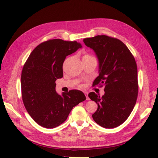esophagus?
Listing matches in <instances>:
<instances>
[{
  "instance_id": "obj_1",
  "label": "esophagus",
  "mask_w": 158,
  "mask_h": 158,
  "mask_svg": "<svg viewBox=\"0 0 158 158\" xmlns=\"http://www.w3.org/2000/svg\"><path fill=\"white\" fill-rule=\"evenodd\" d=\"M84 94H85V95L87 100H89V97H88V93H87V92H84Z\"/></svg>"
}]
</instances>
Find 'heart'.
<instances>
[{
  "mask_svg": "<svg viewBox=\"0 0 158 158\" xmlns=\"http://www.w3.org/2000/svg\"><path fill=\"white\" fill-rule=\"evenodd\" d=\"M89 57H93V56H91V55H89V54H87V53H85V52L83 54V58H89Z\"/></svg>",
  "mask_w": 158,
  "mask_h": 158,
  "instance_id": "heart-1",
  "label": "heart"
}]
</instances>
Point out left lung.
<instances>
[{"label":"left lung","instance_id":"left-lung-1","mask_svg":"<svg viewBox=\"0 0 158 158\" xmlns=\"http://www.w3.org/2000/svg\"><path fill=\"white\" fill-rule=\"evenodd\" d=\"M83 42L96 53L99 76L93 86L104 87L102 97L90 92L88 96L98 104L92 114L99 125L112 129L120 126L133 111L138 96L137 67L133 55L120 40L102 35L85 38Z\"/></svg>","mask_w":158,"mask_h":158}]
</instances>
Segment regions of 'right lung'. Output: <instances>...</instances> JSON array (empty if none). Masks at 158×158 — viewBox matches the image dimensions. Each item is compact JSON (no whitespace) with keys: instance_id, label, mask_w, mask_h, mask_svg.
Wrapping results in <instances>:
<instances>
[{"instance_id":"add662e5","label":"right lung","mask_w":158,"mask_h":158,"mask_svg":"<svg viewBox=\"0 0 158 158\" xmlns=\"http://www.w3.org/2000/svg\"><path fill=\"white\" fill-rule=\"evenodd\" d=\"M77 42L49 40L36 46L25 62L21 73L22 100L36 123L47 129L59 126L67 120L74 106L86 100L79 90L58 94L56 80L63 76L66 56L81 48Z\"/></svg>"}]
</instances>
